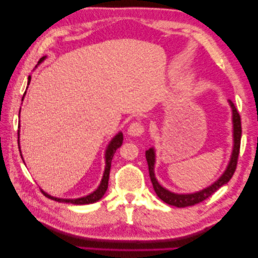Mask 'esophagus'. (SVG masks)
Wrapping results in <instances>:
<instances>
[{
	"label": "esophagus",
	"mask_w": 258,
	"mask_h": 258,
	"mask_svg": "<svg viewBox=\"0 0 258 258\" xmlns=\"http://www.w3.org/2000/svg\"><path fill=\"white\" fill-rule=\"evenodd\" d=\"M145 126L143 125L141 122H133L132 124L129 125L128 128V134L132 135V136H141V135L144 134Z\"/></svg>",
	"instance_id": "34e87169"
}]
</instances>
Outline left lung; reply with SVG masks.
Instances as JSON below:
<instances>
[{
	"label": "left lung",
	"instance_id": "left-lung-1",
	"mask_svg": "<svg viewBox=\"0 0 258 258\" xmlns=\"http://www.w3.org/2000/svg\"><path fill=\"white\" fill-rule=\"evenodd\" d=\"M230 105L232 107V112H233V136H234V146H233V153H232L231 157V161L229 163V167L225 170L224 174L222 175L221 178H219L217 181L212 185V186L207 187L202 191L198 192V193H193V194H176L172 192H169L168 189L163 188L161 185L158 183V180L155 179L154 176V150L150 149L149 151H146V160H147V164H149V172H150V178L152 181V185H153V188L157 196L161 199L163 202H166L168 205L178 207V208H184V207H189V206H194L197 204H200V202L205 201L206 199H208L210 196L217 191L219 187H222L223 185L226 184L229 181L232 176H233L235 169H236V164H238V158H239V153H240V143H241V119H240V114L236 111V108L234 106L233 101L231 99Z\"/></svg>",
	"mask_w": 258,
	"mask_h": 258
}]
</instances>
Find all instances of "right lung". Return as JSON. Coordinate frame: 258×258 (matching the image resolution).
Masks as SVG:
<instances>
[{
	"label": "right lung",
	"mask_w": 258,
	"mask_h": 258,
	"mask_svg": "<svg viewBox=\"0 0 258 258\" xmlns=\"http://www.w3.org/2000/svg\"><path fill=\"white\" fill-rule=\"evenodd\" d=\"M43 59H44V57L41 58L40 61L43 60ZM29 81H31V77H28V83H29ZM19 113H20V111H19ZM18 134H19V132H18ZM122 142H123V135L120 133L112 139L111 143H109V145H108L107 150H106V155H105V158H106V167H105L103 179H101V183L99 185V187L97 188L95 192H92L91 194H89V196L80 198V199H58V198H53L51 196H49V194L44 193L43 191H41V192L43 193L46 198H49V199L58 201V202H65V204L89 205V204H94V202L98 201L99 199L103 198V196L105 194V192H106V189L108 187V177H109V170H111L112 159H113L114 153H115L116 150L122 145Z\"/></svg>",
	"instance_id": "add662e5"
}]
</instances>
